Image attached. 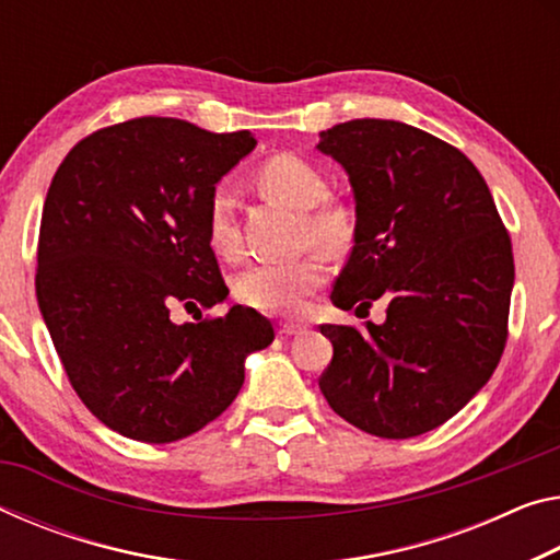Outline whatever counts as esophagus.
I'll use <instances>...</instances> for the list:
<instances>
[{
  "label": "esophagus",
  "mask_w": 560,
  "mask_h": 560,
  "mask_svg": "<svg viewBox=\"0 0 560 560\" xmlns=\"http://www.w3.org/2000/svg\"><path fill=\"white\" fill-rule=\"evenodd\" d=\"M279 336H294L304 331V324H294V322H279Z\"/></svg>",
  "instance_id": "1"
}]
</instances>
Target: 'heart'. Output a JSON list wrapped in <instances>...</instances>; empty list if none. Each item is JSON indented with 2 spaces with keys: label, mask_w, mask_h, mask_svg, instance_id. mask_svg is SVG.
<instances>
[{
  "label": "heart",
  "mask_w": 560,
  "mask_h": 560,
  "mask_svg": "<svg viewBox=\"0 0 560 560\" xmlns=\"http://www.w3.org/2000/svg\"><path fill=\"white\" fill-rule=\"evenodd\" d=\"M254 182L266 199L301 214V242L316 244L328 254H341L351 246L357 234L353 211L343 201L328 197V179L312 159L279 152L264 159L256 168ZM207 242L214 254L236 259L242 252V236L234 219L229 194L214 191L207 203ZM326 281V261L322 254L287 264H254L238 271L232 281L236 301L264 314H296L306 299Z\"/></svg>",
  "instance_id": "heart-1"
}]
</instances>
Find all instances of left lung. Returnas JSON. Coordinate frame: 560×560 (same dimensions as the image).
<instances>
[{
	"instance_id": "obj_1",
	"label": "left lung",
	"mask_w": 560,
	"mask_h": 560,
	"mask_svg": "<svg viewBox=\"0 0 560 560\" xmlns=\"http://www.w3.org/2000/svg\"><path fill=\"white\" fill-rule=\"evenodd\" d=\"M318 149L346 172L357 234L331 301L386 299V322L322 326L328 406L378 439L439 429L481 392L509 339L513 248L471 159L392 119H351Z\"/></svg>"
}]
</instances>
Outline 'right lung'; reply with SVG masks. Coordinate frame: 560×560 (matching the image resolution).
<instances>
[{
  "label": "right lung",
  "mask_w": 560,
  "mask_h": 560,
  "mask_svg": "<svg viewBox=\"0 0 560 560\" xmlns=\"http://www.w3.org/2000/svg\"><path fill=\"white\" fill-rule=\"evenodd\" d=\"M254 147L248 131L211 135L149 114L77 141L51 179L37 301L69 384L121 436H191L234 401L248 353L273 341L269 318L248 306L199 312L229 294L207 203ZM174 307L198 324L174 325Z\"/></svg>",
  "instance_id": "right-lung-1"
}]
</instances>
